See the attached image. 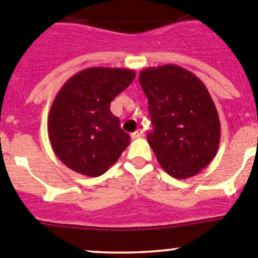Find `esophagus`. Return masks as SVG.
<instances>
[{"mask_svg":"<svg viewBox=\"0 0 258 258\" xmlns=\"http://www.w3.org/2000/svg\"><path fill=\"white\" fill-rule=\"evenodd\" d=\"M143 136V131L142 129H139V131L134 132V133H132V138L136 139V138H141V137Z\"/></svg>","mask_w":258,"mask_h":258,"instance_id":"obj_1","label":"esophagus"}]
</instances>
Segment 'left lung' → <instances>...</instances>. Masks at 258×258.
<instances>
[{
	"instance_id": "obj_1",
	"label": "left lung",
	"mask_w": 258,
	"mask_h": 258,
	"mask_svg": "<svg viewBox=\"0 0 258 258\" xmlns=\"http://www.w3.org/2000/svg\"><path fill=\"white\" fill-rule=\"evenodd\" d=\"M139 82L153 124L147 141L161 167L180 180L198 175L213 161L220 141L219 116L207 86L175 64L146 68Z\"/></svg>"
}]
</instances>
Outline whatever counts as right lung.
<instances>
[{
  "mask_svg": "<svg viewBox=\"0 0 258 258\" xmlns=\"http://www.w3.org/2000/svg\"><path fill=\"white\" fill-rule=\"evenodd\" d=\"M136 77L124 68L92 67L63 85L48 115V136L58 158L75 172L101 176L129 146L110 102Z\"/></svg>",
  "mask_w": 258,
  "mask_h": 258,
  "instance_id": "obj_1",
  "label": "right lung"
}]
</instances>
